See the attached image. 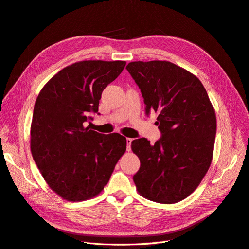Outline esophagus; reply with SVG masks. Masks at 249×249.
<instances>
[{"mask_svg":"<svg viewBox=\"0 0 249 249\" xmlns=\"http://www.w3.org/2000/svg\"><path fill=\"white\" fill-rule=\"evenodd\" d=\"M133 139L131 138H126V150L131 151V144H132Z\"/></svg>","mask_w":249,"mask_h":249,"instance_id":"esophagus-1","label":"esophagus"}]
</instances>
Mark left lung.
Masks as SVG:
<instances>
[{
    "mask_svg": "<svg viewBox=\"0 0 249 249\" xmlns=\"http://www.w3.org/2000/svg\"><path fill=\"white\" fill-rule=\"evenodd\" d=\"M141 90L146 113L158 114L162 136L132 142L141 162L133 177L146 199L172 204L199 186L211 166L216 133L214 108L196 75L170 61H135L126 67Z\"/></svg>",
    "mask_w": 249,
    "mask_h": 249,
    "instance_id": "1",
    "label": "left lung"
}]
</instances>
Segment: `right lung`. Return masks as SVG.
<instances>
[{"mask_svg":"<svg viewBox=\"0 0 249 249\" xmlns=\"http://www.w3.org/2000/svg\"><path fill=\"white\" fill-rule=\"evenodd\" d=\"M125 61L85 60L57 72L39 92L31 125V150L44 180L67 201L96 197L125 150L121 134H99L84 124L98 112L104 89Z\"/></svg>","mask_w":249,"mask_h":249,"instance_id":"1","label":"right lung"}]
</instances>
